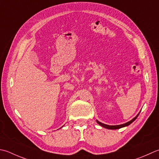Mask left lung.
<instances>
[{
    "label": "left lung",
    "mask_w": 159,
    "mask_h": 159,
    "mask_svg": "<svg viewBox=\"0 0 159 159\" xmlns=\"http://www.w3.org/2000/svg\"><path fill=\"white\" fill-rule=\"evenodd\" d=\"M141 112V111H140ZM140 112L136 115V116L133 119H132L131 120L128 121V122H127L125 123L124 124H121V125H106V124H104V123H102L101 122H100V121H98V120H96V122H97L98 124H99L101 126L105 127V128L106 129H120V128H122V127H126V126H128L129 125H130L132 122H134L136 119V118L138 117V116L139 115Z\"/></svg>",
    "instance_id": "left-lung-1"
}]
</instances>
